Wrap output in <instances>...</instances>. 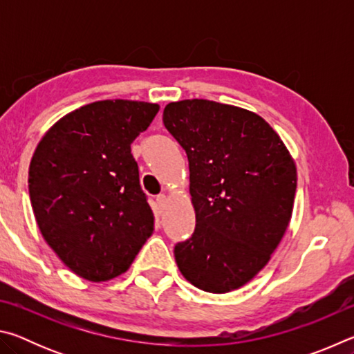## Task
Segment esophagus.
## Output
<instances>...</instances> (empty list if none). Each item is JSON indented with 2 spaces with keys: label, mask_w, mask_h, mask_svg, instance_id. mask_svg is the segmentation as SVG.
<instances>
[{
  "label": "esophagus",
  "mask_w": 354,
  "mask_h": 354,
  "mask_svg": "<svg viewBox=\"0 0 354 354\" xmlns=\"http://www.w3.org/2000/svg\"><path fill=\"white\" fill-rule=\"evenodd\" d=\"M156 205H158L159 209H164L167 205V195L165 194H160L156 196Z\"/></svg>",
  "instance_id": "34e87169"
}]
</instances>
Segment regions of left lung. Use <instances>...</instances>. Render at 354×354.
Returning a JSON list of instances; mask_svg holds the SVG:
<instances>
[{
    "label": "left lung",
    "instance_id": "obj_1",
    "mask_svg": "<svg viewBox=\"0 0 354 354\" xmlns=\"http://www.w3.org/2000/svg\"><path fill=\"white\" fill-rule=\"evenodd\" d=\"M164 124L185 149L196 225L175 247L183 277L211 293L236 290L259 273L292 217L297 167L266 120L242 107L183 100Z\"/></svg>",
    "mask_w": 354,
    "mask_h": 354
}]
</instances>
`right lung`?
Wrapping results in <instances>:
<instances>
[{"label":"right lung","instance_id":"right-lung-1","mask_svg":"<svg viewBox=\"0 0 354 354\" xmlns=\"http://www.w3.org/2000/svg\"><path fill=\"white\" fill-rule=\"evenodd\" d=\"M158 112L145 101H95L56 122L35 148L28 178L35 221L77 277L117 278L153 234L131 143Z\"/></svg>","mask_w":354,"mask_h":354}]
</instances>
